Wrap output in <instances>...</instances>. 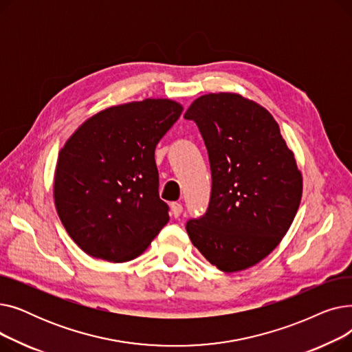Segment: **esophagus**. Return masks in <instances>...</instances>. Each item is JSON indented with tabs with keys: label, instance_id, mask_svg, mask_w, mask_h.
Here are the masks:
<instances>
[{
	"label": "esophagus",
	"instance_id": "1",
	"mask_svg": "<svg viewBox=\"0 0 352 352\" xmlns=\"http://www.w3.org/2000/svg\"><path fill=\"white\" fill-rule=\"evenodd\" d=\"M171 211H173V215L175 218H178L182 214V206L179 204V202H173V204H171Z\"/></svg>",
	"mask_w": 352,
	"mask_h": 352
}]
</instances>
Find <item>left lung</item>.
I'll use <instances>...</instances> for the list:
<instances>
[{
    "instance_id": "1",
    "label": "left lung",
    "mask_w": 352,
    "mask_h": 352,
    "mask_svg": "<svg viewBox=\"0 0 352 352\" xmlns=\"http://www.w3.org/2000/svg\"><path fill=\"white\" fill-rule=\"evenodd\" d=\"M186 120L204 138L211 166L207 212L190 219L191 243L224 272L260 263L289 230L302 175L268 111L232 92L197 98Z\"/></svg>"
}]
</instances>
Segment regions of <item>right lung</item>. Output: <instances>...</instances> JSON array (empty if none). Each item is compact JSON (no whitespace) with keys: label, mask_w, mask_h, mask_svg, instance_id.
Here are the masks:
<instances>
[{"label":"right lung","mask_w":352,"mask_h":352,"mask_svg":"<svg viewBox=\"0 0 352 352\" xmlns=\"http://www.w3.org/2000/svg\"><path fill=\"white\" fill-rule=\"evenodd\" d=\"M182 105L146 98L109 107L88 118L63 146L54 201L69 236L109 263L141 255L168 223L158 194L155 146Z\"/></svg>","instance_id":"obj_1"}]
</instances>
